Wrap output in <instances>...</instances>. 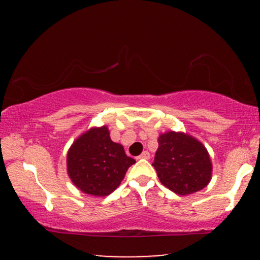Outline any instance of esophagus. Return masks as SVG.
<instances>
[{"mask_svg": "<svg viewBox=\"0 0 260 260\" xmlns=\"http://www.w3.org/2000/svg\"><path fill=\"white\" fill-rule=\"evenodd\" d=\"M138 158H143V159H149L150 158V154L148 151H143L142 154L138 156Z\"/></svg>", "mask_w": 260, "mask_h": 260, "instance_id": "34e87169", "label": "esophagus"}]
</instances>
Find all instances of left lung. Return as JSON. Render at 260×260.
<instances>
[{
    "instance_id": "8db88e82",
    "label": "left lung",
    "mask_w": 260,
    "mask_h": 260,
    "mask_svg": "<svg viewBox=\"0 0 260 260\" xmlns=\"http://www.w3.org/2000/svg\"><path fill=\"white\" fill-rule=\"evenodd\" d=\"M152 166L163 186L179 195H188L207 186L212 162L205 145L184 133L159 135Z\"/></svg>"
}]
</instances>
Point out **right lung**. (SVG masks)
Here are the masks:
<instances>
[{"instance_id": "1", "label": "right lung", "mask_w": 260, "mask_h": 260, "mask_svg": "<svg viewBox=\"0 0 260 260\" xmlns=\"http://www.w3.org/2000/svg\"><path fill=\"white\" fill-rule=\"evenodd\" d=\"M135 162L122 144L111 141L108 126L91 127L69 149L67 173L83 193L106 197L119 186Z\"/></svg>"}]
</instances>
